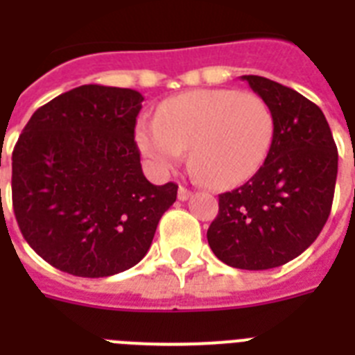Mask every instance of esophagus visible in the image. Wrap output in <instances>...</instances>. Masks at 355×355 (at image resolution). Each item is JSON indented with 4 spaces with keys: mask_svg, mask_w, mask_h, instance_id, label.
I'll list each match as a JSON object with an SVG mask.
<instances>
[{
    "mask_svg": "<svg viewBox=\"0 0 355 355\" xmlns=\"http://www.w3.org/2000/svg\"><path fill=\"white\" fill-rule=\"evenodd\" d=\"M190 196H192V192H190L189 189H184V187H180V189H178V199H180V201H187Z\"/></svg>",
    "mask_w": 355,
    "mask_h": 355,
    "instance_id": "obj_1",
    "label": "esophagus"
}]
</instances>
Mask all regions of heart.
<instances>
[{"mask_svg":"<svg viewBox=\"0 0 355 355\" xmlns=\"http://www.w3.org/2000/svg\"><path fill=\"white\" fill-rule=\"evenodd\" d=\"M274 134L257 94L196 89L165 99L156 119H139L136 145L152 171L171 172L189 148L194 174L214 189L245 183L263 165Z\"/></svg>","mask_w":355,"mask_h":355,"instance_id":"obj_1","label":"heart"}]
</instances>
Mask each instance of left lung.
I'll return each instance as SVG.
<instances>
[{"label": "left lung", "instance_id": "left-lung-1", "mask_svg": "<svg viewBox=\"0 0 355 355\" xmlns=\"http://www.w3.org/2000/svg\"><path fill=\"white\" fill-rule=\"evenodd\" d=\"M241 79L270 108L274 134L259 171L219 196L207 239L228 266L268 270L303 254L323 230L338 178V146L310 99L261 76Z\"/></svg>", "mask_w": 355, "mask_h": 355}]
</instances>
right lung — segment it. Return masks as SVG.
Returning <instances> with one entry per match:
<instances>
[{
    "instance_id": "obj_1",
    "label": "right lung",
    "mask_w": 355,
    "mask_h": 355,
    "mask_svg": "<svg viewBox=\"0 0 355 355\" xmlns=\"http://www.w3.org/2000/svg\"><path fill=\"white\" fill-rule=\"evenodd\" d=\"M143 96L81 85L32 114L12 152V205L26 243L78 277L141 261L178 184H152L134 141Z\"/></svg>"
}]
</instances>
